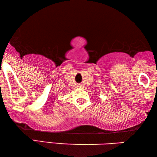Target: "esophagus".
Returning a JSON list of instances; mask_svg holds the SVG:
<instances>
[{
	"label": "esophagus",
	"mask_w": 157,
	"mask_h": 157,
	"mask_svg": "<svg viewBox=\"0 0 157 157\" xmlns=\"http://www.w3.org/2000/svg\"><path fill=\"white\" fill-rule=\"evenodd\" d=\"M78 87H83V85H81V84H79L78 86Z\"/></svg>",
	"instance_id": "34e87169"
}]
</instances>
